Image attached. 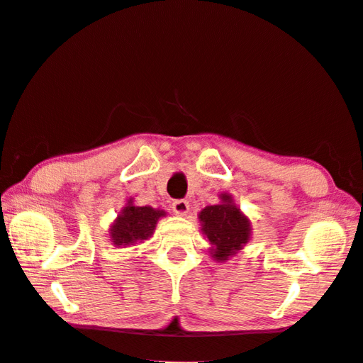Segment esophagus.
<instances>
[{
	"label": "esophagus",
	"mask_w": 363,
	"mask_h": 363,
	"mask_svg": "<svg viewBox=\"0 0 363 363\" xmlns=\"http://www.w3.org/2000/svg\"><path fill=\"white\" fill-rule=\"evenodd\" d=\"M189 210H191V205H189L187 200H174V202H172V211H174L177 216H186Z\"/></svg>",
	"instance_id": "1"
}]
</instances>
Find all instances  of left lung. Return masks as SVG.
<instances>
[{
    "label": "left lung",
    "instance_id": "left-lung-1",
    "mask_svg": "<svg viewBox=\"0 0 363 363\" xmlns=\"http://www.w3.org/2000/svg\"><path fill=\"white\" fill-rule=\"evenodd\" d=\"M200 231L210 242V257L226 262L240 252L252 238V223L244 215L233 195L220 194V203L208 205L199 213Z\"/></svg>",
    "mask_w": 363,
    "mask_h": 363
}]
</instances>
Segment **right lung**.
Wrapping results in <instances>:
<instances>
[{"label":"right lung","mask_w":363,"mask_h":363,"mask_svg":"<svg viewBox=\"0 0 363 363\" xmlns=\"http://www.w3.org/2000/svg\"><path fill=\"white\" fill-rule=\"evenodd\" d=\"M163 216H166L164 210L148 205L139 206L134 203V199H129L109 226V239L114 247H123V249L135 245L152 238L157 223Z\"/></svg>","instance_id":"obj_1"}]
</instances>
